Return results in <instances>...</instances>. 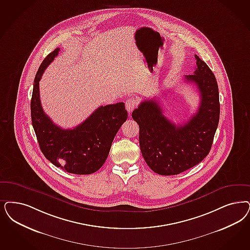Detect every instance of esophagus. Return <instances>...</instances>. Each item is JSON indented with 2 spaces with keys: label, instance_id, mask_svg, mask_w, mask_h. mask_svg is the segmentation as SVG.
I'll list each match as a JSON object with an SVG mask.
<instances>
[{
  "label": "esophagus",
  "instance_id": "1",
  "mask_svg": "<svg viewBox=\"0 0 250 250\" xmlns=\"http://www.w3.org/2000/svg\"><path fill=\"white\" fill-rule=\"evenodd\" d=\"M137 106H138V100L136 98L131 97L125 101V108L128 112H132L135 108H137Z\"/></svg>",
  "mask_w": 250,
  "mask_h": 250
}]
</instances>
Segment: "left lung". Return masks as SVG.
I'll return each mask as SVG.
<instances>
[{
	"instance_id": "1",
	"label": "left lung",
	"mask_w": 250,
	"mask_h": 250,
	"mask_svg": "<svg viewBox=\"0 0 250 250\" xmlns=\"http://www.w3.org/2000/svg\"><path fill=\"white\" fill-rule=\"evenodd\" d=\"M197 67L185 81L197 86L198 111L184 125H176L163 114L154 99L144 101L132 112L139 126V146L148 167L161 175L188 170L206 157L212 145L220 119L219 89L212 71L195 55Z\"/></svg>"
}]
</instances>
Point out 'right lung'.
I'll return each instance as SVG.
<instances>
[{
    "label": "right lung",
    "instance_id": "add662e5",
    "mask_svg": "<svg viewBox=\"0 0 250 250\" xmlns=\"http://www.w3.org/2000/svg\"><path fill=\"white\" fill-rule=\"evenodd\" d=\"M56 48L42 62L34 79L31 120L41 150L53 165L75 174H90L104 165L112 140L127 119L124 103L100 106L73 129H62L44 112L40 99V80L58 55Z\"/></svg>",
    "mask_w": 250,
    "mask_h": 250
}]
</instances>
